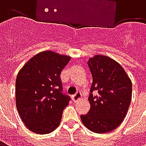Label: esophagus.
<instances>
[{"mask_svg":"<svg viewBox=\"0 0 146 146\" xmlns=\"http://www.w3.org/2000/svg\"><path fill=\"white\" fill-rule=\"evenodd\" d=\"M82 98V95L80 92H77L76 94H75L74 95H73V100L74 102H77L78 100H80V98Z\"/></svg>","mask_w":146,"mask_h":146,"instance_id":"1","label":"esophagus"}]
</instances>
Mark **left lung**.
I'll return each instance as SVG.
<instances>
[{"mask_svg": "<svg viewBox=\"0 0 146 146\" xmlns=\"http://www.w3.org/2000/svg\"><path fill=\"white\" fill-rule=\"evenodd\" d=\"M88 65L92 81L88 101L90 110L81 121L91 131L102 134L115 130L127 115L132 97V83L125 70L106 55L90 58ZM96 95L93 96L92 92Z\"/></svg>", "mask_w": 146, "mask_h": 146, "instance_id": "obj_1", "label": "left lung"}]
</instances>
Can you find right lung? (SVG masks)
<instances>
[{"mask_svg": "<svg viewBox=\"0 0 146 146\" xmlns=\"http://www.w3.org/2000/svg\"><path fill=\"white\" fill-rule=\"evenodd\" d=\"M70 56L41 51L30 58L18 73L15 103L27 128L39 135L49 134L59 126L70 98L62 94L60 73Z\"/></svg>", "mask_w": 146, "mask_h": 146, "instance_id": "obj_1", "label": "right lung"}]
</instances>
